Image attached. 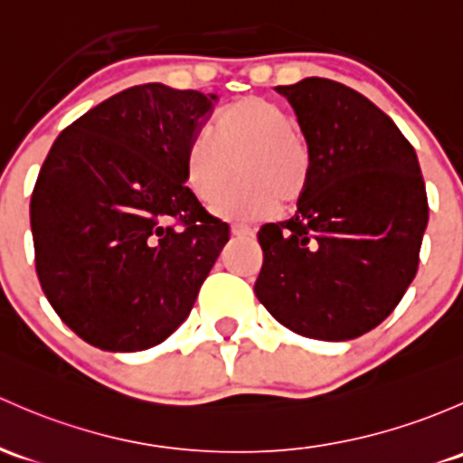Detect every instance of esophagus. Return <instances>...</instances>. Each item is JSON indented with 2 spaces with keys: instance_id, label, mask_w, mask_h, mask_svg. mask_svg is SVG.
<instances>
[{
  "instance_id": "1",
  "label": "esophagus",
  "mask_w": 463,
  "mask_h": 463,
  "mask_svg": "<svg viewBox=\"0 0 463 463\" xmlns=\"http://www.w3.org/2000/svg\"><path fill=\"white\" fill-rule=\"evenodd\" d=\"M231 231H232V235H235V237H252V235H255V231H252L250 226H244V223H235Z\"/></svg>"
}]
</instances>
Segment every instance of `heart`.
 <instances>
[{
    "label": "heart",
    "instance_id": "obj_1",
    "mask_svg": "<svg viewBox=\"0 0 463 463\" xmlns=\"http://www.w3.org/2000/svg\"><path fill=\"white\" fill-rule=\"evenodd\" d=\"M241 164L245 182L221 193ZM313 177V153L281 106L248 95L215 117L211 128L193 135L186 148V184L203 203L217 202L223 217L252 222L270 215L277 203H295Z\"/></svg>",
    "mask_w": 463,
    "mask_h": 463
}]
</instances>
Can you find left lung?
Returning a JSON list of instances; mask_svg holds the SVG:
<instances>
[{
  "label": "left lung",
  "mask_w": 463,
  "mask_h": 463,
  "mask_svg": "<svg viewBox=\"0 0 463 463\" xmlns=\"http://www.w3.org/2000/svg\"><path fill=\"white\" fill-rule=\"evenodd\" d=\"M313 153L288 222L257 232L255 295L301 337L346 342L382 324L415 279L428 197L415 148L357 90L321 77L277 86Z\"/></svg>",
  "instance_id": "left-lung-1"
}]
</instances>
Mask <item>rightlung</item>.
<instances>
[{
    "mask_svg": "<svg viewBox=\"0 0 463 463\" xmlns=\"http://www.w3.org/2000/svg\"><path fill=\"white\" fill-rule=\"evenodd\" d=\"M215 95L142 84L60 133L31 197L35 269L90 346L153 348L191 313L231 237L186 186V148Z\"/></svg>",
    "mask_w": 463,
    "mask_h": 463,
    "instance_id": "obj_1",
    "label": "right lung"
}]
</instances>
